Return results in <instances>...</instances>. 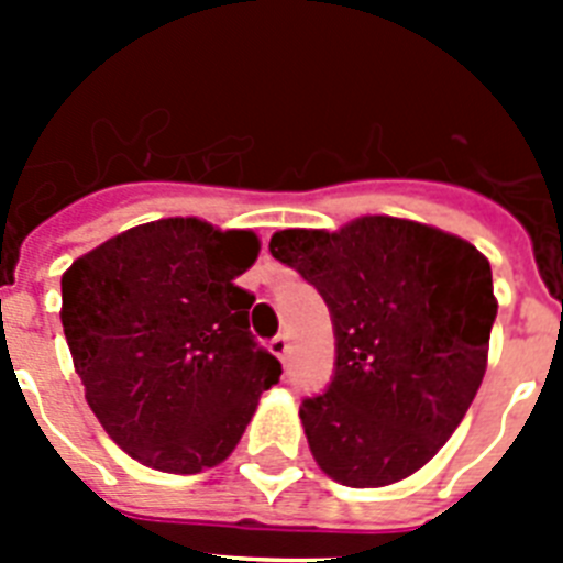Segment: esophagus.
Returning a JSON list of instances; mask_svg holds the SVG:
<instances>
[{
    "label": "esophagus",
    "mask_w": 563,
    "mask_h": 563,
    "mask_svg": "<svg viewBox=\"0 0 563 563\" xmlns=\"http://www.w3.org/2000/svg\"><path fill=\"white\" fill-rule=\"evenodd\" d=\"M271 352L278 357V361L285 363L287 361V352H290V338H287V335H276V338H273V341H271Z\"/></svg>",
    "instance_id": "obj_1"
}]
</instances>
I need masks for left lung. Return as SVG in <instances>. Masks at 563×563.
Returning <instances> with one entry per match:
<instances>
[{
    "label": "left lung",
    "instance_id": "1",
    "mask_svg": "<svg viewBox=\"0 0 563 563\" xmlns=\"http://www.w3.org/2000/svg\"><path fill=\"white\" fill-rule=\"evenodd\" d=\"M271 253L318 287L335 327V377L298 411L318 467L346 487L420 471L485 377L490 262L454 233L383 213L276 231Z\"/></svg>",
    "mask_w": 563,
    "mask_h": 563
}]
</instances>
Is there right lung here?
Returning <instances> with one entry per match:
<instances>
[{
    "mask_svg": "<svg viewBox=\"0 0 563 563\" xmlns=\"http://www.w3.org/2000/svg\"><path fill=\"white\" fill-rule=\"evenodd\" d=\"M253 231L197 217L134 225L62 276V324L84 397L132 460L200 474L231 456L282 363L251 335L236 282Z\"/></svg>",
    "mask_w": 563,
    "mask_h": 563,
    "instance_id": "1",
    "label": "right lung"
}]
</instances>
